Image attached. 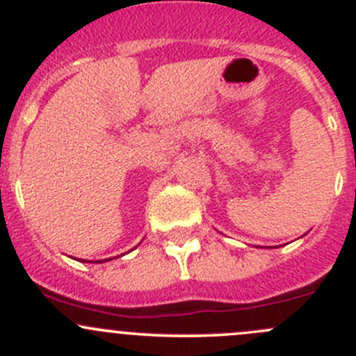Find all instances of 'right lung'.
Masks as SVG:
<instances>
[{
  "label": "right lung",
  "instance_id": "1",
  "mask_svg": "<svg viewBox=\"0 0 356 356\" xmlns=\"http://www.w3.org/2000/svg\"><path fill=\"white\" fill-rule=\"evenodd\" d=\"M102 261H105V260H102Z\"/></svg>",
  "mask_w": 356,
  "mask_h": 356
}]
</instances>
